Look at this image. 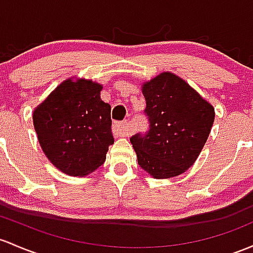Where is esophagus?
Wrapping results in <instances>:
<instances>
[{
  "label": "esophagus",
  "mask_w": 253,
  "mask_h": 253,
  "mask_svg": "<svg viewBox=\"0 0 253 253\" xmlns=\"http://www.w3.org/2000/svg\"><path fill=\"white\" fill-rule=\"evenodd\" d=\"M113 129L119 135H128V128H127V121L124 122H114Z\"/></svg>",
  "instance_id": "esophagus-1"
}]
</instances>
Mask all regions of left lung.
<instances>
[{"instance_id": "8db88e82", "label": "left lung", "mask_w": 253, "mask_h": 253, "mask_svg": "<svg viewBox=\"0 0 253 253\" xmlns=\"http://www.w3.org/2000/svg\"><path fill=\"white\" fill-rule=\"evenodd\" d=\"M150 129L131 138L138 165L155 179L185 173L207 143L215 109L184 79L163 72L141 86Z\"/></svg>"}]
</instances>
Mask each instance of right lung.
<instances>
[{
    "label": "right lung",
    "instance_id": "obj_1",
    "mask_svg": "<svg viewBox=\"0 0 253 253\" xmlns=\"http://www.w3.org/2000/svg\"><path fill=\"white\" fill-rule=\"evenodd\" d=\"M102 85L84 78L65 80L33 112V126L45 156L62 173L85 176L105 161L114 144L110 105Z\"/></svg>",
    "mask_w": 253,
    "mask_h": 253
}]
</instances>
